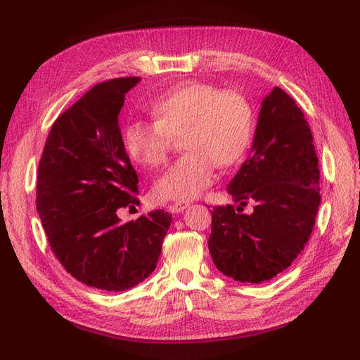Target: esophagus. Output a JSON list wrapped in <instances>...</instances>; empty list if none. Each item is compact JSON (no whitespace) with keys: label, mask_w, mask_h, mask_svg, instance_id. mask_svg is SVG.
<instances>
[{"label":"esophagus","mask_w":360,"mask_h":360,"mask_svg":"<svg viewBox=\"0 0 360 360\" xmlns=\"http://www.w3.org/2000/svg\"><path fill=\"white\" fill-rule=\"evenodd\" d=\"M189 207V202H174L169 205V210L174 213H183Z\"/></svg>","instance_id":"esophagus-1"}]
</instances>
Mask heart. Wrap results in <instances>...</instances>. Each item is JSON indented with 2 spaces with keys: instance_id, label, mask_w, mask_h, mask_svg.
<instances>
[{
  "instance_id": "1",
  "label": "heart",
  "mask_w": 360,
  "mask_h": 360,
  "mask_svg": "<svg viewBox=\"0 0 360 360\" xmlns=\"http://www.w3.org/2000/svg\"><path fill=\"white\" fill-rule=\"evenodd\" d=\"M155 122H135L126 129V148L138 163L159 168L167 162L172 138L181 136L186 151L156 181L162 201L188 202L213 183L216 165L228 168L243 158L254 132V112L234 90L186 81L158 96L150 105Z\"/></svg>"
}]
</instances>
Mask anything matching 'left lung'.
I'll return each instance as SVG.
<instances>
[{
    "mask_svg": "<svg viewBox=\"0 0 360 360\" xmlns=\"http://www.w3.org/2000/svg\"><path fill=\"white\" fill-rule=\"evenodd\" d=\"M238 202L213 207L209 250L234 281H269L291 266L308 243L320 195L319 158L308 122L284 90L263 99L252 148L228 184ZM248 203L253 212L245 214Z\"/></svg>",
    "mask_w": 360,
    "mask_h": 360,
    "instance_id": "8db88e82",
    "label": "left lung"
}]
</instances>
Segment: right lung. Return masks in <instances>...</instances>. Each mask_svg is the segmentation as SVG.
Here are the masks:
<instances>
[{
  "label": "right lung",
  "mask_w": 360,
  "mask_h": 360,
  "mask_svg": "<svg viewBox=\"0 0 360 360\" xmlns=\"http://www.w3.org/2000/svg\"><path fill=\"white\" fill-rule=\"evenodd\" d=\"M138 76L94 85L52 124L39 162L36 205L52 252L85 285L124 291L156 269L172 216L155 210L123 224L138 205V174L118 114Z\"/></svg>",
  "instance_id": "right-lung-1"
}]
</instances>
